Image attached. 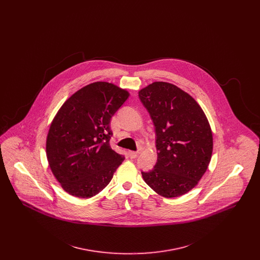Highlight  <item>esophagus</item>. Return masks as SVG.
Listing matches in <instances>:
<instances>
[{
	"instance_id": "34e87169",
	"label": "esophagus",
	"mask_w": 260,
	"mask_h": 260,
	"mask_svg": "<svg viewBox=\"0 0 260 260\" xmlns=\"http://www.w3.org/2000/svg\"><path fill=\"white\" fill-rule=\"evenodd\" d=\"M128 156L131 159H136L138 156V153L135 152V151H128Z\"/></svg>"
}]
</instances>
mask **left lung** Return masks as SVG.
Wrapping results in <instances>:
<instances>
[{
	"label": "left lung",
	"instance_id": "left-lung-1",
	"mask_svg": "<svg viewBox=\"0 0 260 260\" xmlns=\"http://www.w3.org/2000/svg\"><path fill=\"white\" fill-rule=\"evenodd\" d=\"M138 96L157 136L156 165L142 177L164 198L182 196L209 168L213 148L209 120L195 99L171 83L154 82Z\"/></svg>",
	"mask_w": 260,
	"mask_h": 260
}]
</instances>
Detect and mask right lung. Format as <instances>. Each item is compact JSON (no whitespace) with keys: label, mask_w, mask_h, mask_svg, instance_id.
I'll return each instance as SVG.
<instances>
[{"label":"right lung","mask_w":260,"mask_h":260,"mask_svg":"<svg viewBox=\"0 0 260 260\" xmlns=\"http://www.w3.org/2000/svg\"><path fill=\"white\" fill-rule=\"evenodd\" d=\"M128 91L108 82L80 88L50 123L46 152L50 171L63 190L91 198L111 181L124 157L111 148L110 120Z\"/></svg>","instance_id":"right-lung-1"}]
</instances>
